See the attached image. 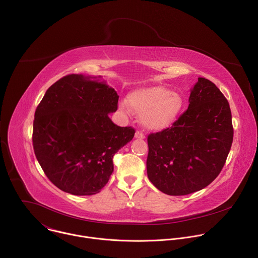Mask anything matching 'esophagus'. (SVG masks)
Listing matches in <instances>:
<instances>
[{"mask_svg": "<svg viewBox=\"0 0 258 258\" xmlns=\"http://www.w3.org/2000/svg\"><path fill=\"white\" fill-rule=\"evenodd\" d=\"M135 138L137 139H145V135L141 131H137L135 134Z\"/></svg>", "mask_w": 258, "mask_h": 258, "instance_id": "1", "label": "esophagus"}]
</instances>
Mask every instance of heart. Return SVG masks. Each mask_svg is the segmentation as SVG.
<instances>
[{"mask_svg": "<svg viewBox=\"0 0 258 258\" xmlns=\"http://www.w3.org/2000/svg\"><path fill=\"white\" fill-rule=\"evenodd\" d=\"M128 104L137 114L141 115L143 125L155 132L170 126L183 107L179 94L160 86L141 88L132 92L128 95ZM119 108L124 113L131 112L125 102H121Z\"/></svg>", "mask_w": 258, "mask_h": 258, "instance_id": "b5f03b06", "label": "heart"}]
</instances>
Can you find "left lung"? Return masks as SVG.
<instances>
[{
  "instance_id": "obj_1",
  "label": "left lung",
  "mask_w": 258,
  "mask_h": 258,
  "mask_svg": "<svg viewBox=\"0 0 258 258\" xmlns=\"http://www.w3.org/2000/svg\"><path fill=\"white\" fill-rule=\"evenodd\" d=\"M189 107L172 126L148 136L147 174L171 196L202 190L222 171L233 143L228 100L210 81L199 78Z\"/></svg>"
}]
</instances>
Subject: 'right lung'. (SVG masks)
<instances>
[{"instance_id": "add662e5", "label": "right lung", "mask_w": 258, "mask_h": 258, "mask_svg": "<svg viewBox=\"0 0 258 258\" xmlns=\"http://www.w3.org/2000/svg\"><path fill=\"white\" fill-rule=\"evenodd\" d=\"M118 98L104 82L83 75H68L47 90L34 113L32 145L45 174L60 190L94 195L108 182L114 154L136 132L109 118Z\"/></svg>"}]
</instances>
